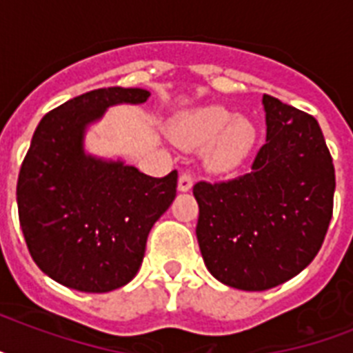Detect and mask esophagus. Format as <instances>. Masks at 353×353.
Instances as JSON below:
<instances>
[{
	"label": "esophagus",
	"mask_w": 353,
	"mask_h": 353,
	"mask_svg": "<svg viewBox=\"0 0 353 353\" xmlns=\"http://www.w3.org/2000/svg\"><path fill=\"white\" fill-rule=\"evenodd\" d=\"M194 185V177L192 174H188V172H183L181 176H179V181H177V188L181 190V192H187L190 190Z\"/></svg>",
	"instance_id": "1"
}]
</instances>
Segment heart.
Returning a JSON list of instances; mask_svg holds the SVG:
<instances>
[{
	"label": "heart",
	"mask_w": 353,
	"mask_h": 353,
	"mask_svg": "<svg viewBox=\"0 0 353 353\" xmlns=\"http://www.w3.org/2000/svg\"><path fill=\"white\" fill-rule=\"evenodd\" d=\"M177 141L187 146H203L205 159L214 170H231L251 152L256 130L245 117L223 106H203L183 113L174 124Z\"/></svg>",
	"instance_id": "heart-1"
}]
</instances>
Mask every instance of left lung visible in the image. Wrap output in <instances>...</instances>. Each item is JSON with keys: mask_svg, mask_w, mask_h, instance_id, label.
Masks as SVG:
<instances>
[{"mask_svg": "<svg viewBox=\"0 0 353 353\" xmlns=\"http://www.w3.org/2000/svg\"><path fill=\"white\" fill-rule=\"evenodd\" d=\"M268 139L251 170L194 185L199 251L214 279L243 291L310 265L334 214L335 168L315 117L263 95Z\"/></svg>", "mask_w": 353, "mask_h": 353, "instance_id": "8db88e82", "label": "left lung"}]
</instances>
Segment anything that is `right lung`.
I'll use <instances>...</instances> for the list:
<instances>
[{"instance_id": "1", "label": "right lung", "mask_w": 353, "mask_h": 353, "mask_svg": "<svg viewBox=\"0 0 353 353\" xmlns=\"http://www.w3.org/2000/svg\"><path fill=\"white\" fill-rule=\"evenodd\" d=\"M139 88H102L41 119L19 168V225L36 265L85 293L126 285L143 263L150 229L176 198L177 170L150 177L84 154L90 122L113 104H143Z\"/></svg>"}]
</instances>
